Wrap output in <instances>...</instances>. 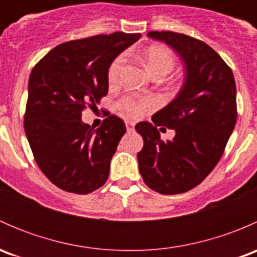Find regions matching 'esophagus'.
I'll return each instance as SVG.
<instances>
[{
    "label": "esophagus",
    "mask_w": 257,
    "mask_h": 257,
    "mask_svg": "<svg viewBox=\"0 0 257 257\" xmlns=\"http://www.w3.org/2000/svg\"><path fill=\"white\" fill-rule=\"evenodd\" d=\"M134 125H136V123L134 121H131V120H125V126H126V131L128 132H132L134 129Z\"/></svg>",
    "instance_id": "34e87169"
}]
</instances>
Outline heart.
<instances>
[{
	"label": "heart",
	"mask_w": 257,
	"mask_h": 257,
	"mask_svg": "<svg viewBox=\"0 0 257 257\" xmlns=\"http://www.w3.org/2000/svg\"><path fill=\"white\" fill-rule=\"evenodd\" d=\"M144 57L148 71L154 78H164L168 74L172 73L175 67L174 54L165 46H152L147 49ZM124 63H125V54L124 53L119 54L113 59L109 69H108V80H109L110 84H114L120 78ZM118 105L121 110H124L129 115L137 116L152 105V99L141 97V95L129 94L121 98Z\"/></svg>",
	"instance_id": "b5f03b06"
}]
</instances>
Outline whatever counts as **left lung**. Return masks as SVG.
Segmentation results:
<instances>
[{
	"label": "left lung",
	"instance_id": "8db88e82",
	"mask_svg": "<svg viewBox=\"0 0 257 257\" xmlns=\"http://www.w3.org/2000/svg\"><path fill=\"white\" fill-rule=\"evenodd\" d=\"M148 37L174 49L185 74L177 97L152 116L153 123L136 125L144 141L139 173L152 190L181 194L219 163L236 124V84L230 67L203 41L170 31H152ZM159 125L176 131L173 141L160 139Z\"/></svg>",
	"mask_w": 257,
	"mask_h": 257
}]
</instances>
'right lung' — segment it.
Returning a JSON list of instances; mask_svg holds the SVG:
<instances>
[{"mask_svg":"<svg viewBox=\"0 0 257 257\" xmlns=\"http://www.w3.org/2000/svg\"><path fill=\"white\" fill-rule=\"evenodd\" d=\"M142 37L115 32L69 41L49 51L28 80L25 132L36 163L56 186L76 194L99 189L125 125L108 115L94 129L82 110L108 93V69L116 56Z\"/></svg>","mask_w":257,"mask_h":257,"instance_id":"right-lung-1","label":"right lung"}]
</instances>
